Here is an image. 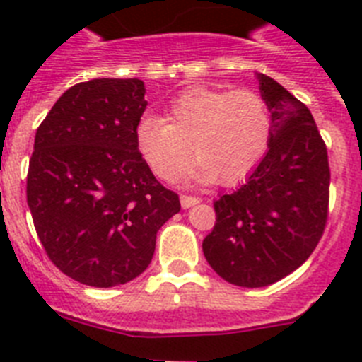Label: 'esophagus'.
<instances>
[{
    "label": "esophagus",
    "mask_w": 362,
    "mask_h": 362,
    "mask_svg": "<svg viewBox=\"0 0 362 362\" xmlns=\"http://www.w3.org/2000/svg\"><path fill=\"white\" fill-rule=\"evenodd\" d=\"M179 201H181V206H183V209H190V206L199 203L197 197H192V196H181L179 197Z\"/></svg>",
    "instance_id": "1"
}]
</instances>
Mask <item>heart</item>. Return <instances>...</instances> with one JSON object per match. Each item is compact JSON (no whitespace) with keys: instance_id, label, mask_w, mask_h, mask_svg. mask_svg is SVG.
Returning a JSON list of instances; mask_svg holds the SVG:
<instances>
[{"instance_id":"b5f03b06","label":"heart","mask_w":362,"mask_h":362,"mask_svg":"<svg viewBox=\"0 0 362 362\" xmlns=\"http://www.w3.org/2000/svg\"><path fill=\"white\" fill-rule=\"evenodd\" d=\"M274 121L267 99L250 88L192 86L166 108L165 119L145 116L136 127V148L153 175L174 181L192 161L190 183H241L270 148Z\"/></svg>"}]
</instances>
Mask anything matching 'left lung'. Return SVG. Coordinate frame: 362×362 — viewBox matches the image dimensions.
Returning <instances> with one entry per match:
<instances>
[{
	"mask_svg": "<svg viewBox=\"0 0 362 362\" xmlns=\"http://www.w3.org/2000/svg\"><path fill=\"white\" fill-rule=\"evenodd\" d=\"M274 121L270 148L246 183L214 203L203 254L228 283L261 288L292 274L317 246L328 217V153L312 112L257 74Z\"/></svg>",
	"mask_w": 362,
	"mask_h": 362,
	"instance_id": "left-lung-1",
	"label": "left lung"
}]
</instances>
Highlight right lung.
<instances>
[{
	"label": "right lung",
	"instance_id": "add662e5",
	"mask_svg": "<svg viewBox=\"0 0 362 362\" xmlns=\"http://www.w3.org/2000/svg\"><path fill=\"white\" fill-rule=\"evenodd\" d=\"M145 92L137 78L78 83L36 132L27 203L37 238L63 274L95 288L143 274L181 210L136 148Z\"/></svg>",
	"mask_w": 362,
	"mask_h": 362
}]
</instances>
